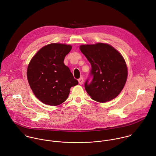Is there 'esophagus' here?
Wrapping results in <instances>:
<instances>
[{
	"label": "esophagus",
	"mask_w": 156,
	"mask_h": 156,
	"mask_svg": "<svg viewBox=\"0 0 156 156\" xmlns=\"http://www.w3.org/2000/svg\"><path fill=\"white\" fill-rule=\"evenodd\" d=\"M78 82H79V84H83V83H84L83 78V77H81L80 79H78Z\"/></svg>",
	"instance_id": "obj_1"
}]
</instances>
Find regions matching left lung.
<instances>
[{
  "instance_id": "obj_1",
  "label": "left lung",
  "mask_w": 156,
  "mask_h": 156,
  "mask_svg": "<svg viewBox=\"0 0 156 156\" xmlns=\"http://www.w3.org/2000/svg\"><path fill=\"white\" fill-rule=\"evenodd\" d=\"M81 51L91 64L90 83L85 89L94 100L105 103L117 97L123 90L128 76V68L122 55L112 46L104 43L81 45Z\"/></svg>"
}]
</instances>
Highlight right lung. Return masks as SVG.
I'll return each mask as SVG.
<instances>
[{
    "mask_svg": "<svg viewBox=\"0 0 156 156\" xmlns=\"http://www.w3.org/2000/svg\"><path fill=\"white\" fill-rule=\"evenodd\" d=\"M70 45L53 43L41 48L31 59L27 79L34 95L43 103L58 106L64 102L70 88L78 84L64 63Z\"/></svg>",
    "mask_w": 156,
    "mask_h": 156,
    "instance_id": "add662e5",
    "label": "right lung"
}]
</instances>
